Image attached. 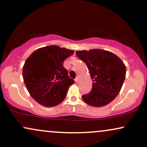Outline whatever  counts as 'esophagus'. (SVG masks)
I'll list each match as a JSON object with an SVG mask.
<instances>
[{"instance_id": "obj_1", "label": "esophagus", "mask_w": 147, "mask_h": 147, "mask_svg": "<svg viewBox=\"0 0 147 147\" xmlns=\"http://www.w3.org/2000/svg\"><path fill=\"white\" fill-rule=\"evenodd\" d=\"M75 81L76 83H78V82H79V77H76V79H75Z\"/></svg>"}]
</instances>
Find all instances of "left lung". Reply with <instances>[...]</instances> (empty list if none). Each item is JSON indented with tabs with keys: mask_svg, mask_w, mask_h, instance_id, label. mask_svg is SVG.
I'll list each match as a JSON object with an SVG mask.
<instances>
[{
	"mask_svg": "<svg viewBox=\"0 0 147 147\" xmlns=\"http://www.w3.org/2000/svg\"><path fill=\"white\" fill-rule=\"evenodd\" d=\"M77 57L86 64L92 80V88L82 99L89 105L100 107L115 98L126 77V66L112 52L95 49L76 51Z\"/></svg>",
	"mask_w": 147,
	"mask_h": 147,
	"instance_id": "8db88e82",
	"label": "left lung"
}]
</instances>
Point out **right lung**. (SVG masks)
Segmentation results:
<instances>
[{
    "label": "right lung",
    "instance_id": "1",
    "mask_svg": "<svg viewBox=\"0 0 147 147\" xmlns=\"http://www.w3.org/2000/svg\"><path fill=\"white\" fill-rule=\"evenodd\" d=\"M74 50L49 45L37 49L25 61L23 77L28 92L41 105L50 107L60 104L69 87L75 83L63 67V61Z\"/></svg>",
    "mask_w": 147,
    "mask_h": 147
}]
</instances>
